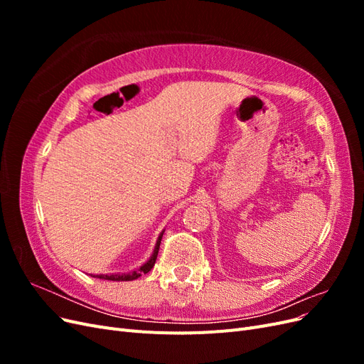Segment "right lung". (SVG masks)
I'll return each mask as SVG.
<instances>
[{"label": "right lung", "mask_w": 364, "mask_h": 364, "mask_svg": "<svg viewBox=\"0 0 364 364\" xmlns=\"http://www.w3.org/2000/svg\"><path fill=\"white\" fill-rule=\"evenodd\" d=\"M162 235H164V230H162L158 241H156V246H155V250H153V255L150 257V259L146 264H142V266L138 270H134V272H130V273H117V274H94V278L107 279V281H134V279L139 278L142 273H149L153 269V266H155V262H156Z\"/></svg>", "instance_id": "1"}]
</instances>
